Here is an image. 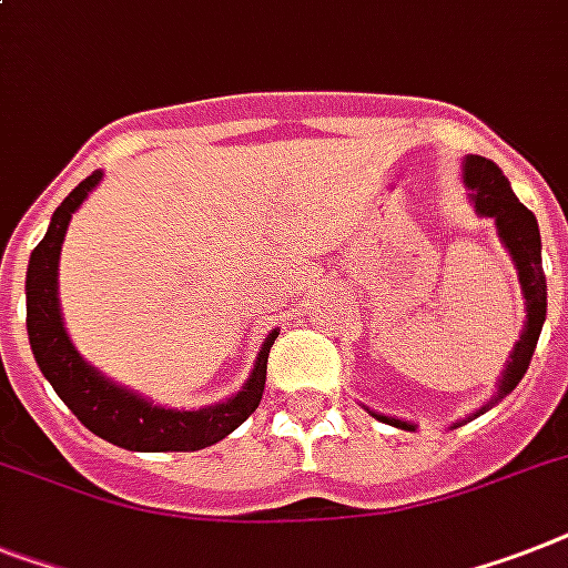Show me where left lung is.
Here are the masks:
<instances>
[{
    "mask_svg": "<svg viewBox=\"0 0 568 568\" xmlns=\"http://www.w3.org/2000/svg\"><path fill=\"white\" fill-rule=\"evenodd\" d=\"M464 186L469 189V201L476 206L478 215L496 221V230H499L501 244L508 247L510 260L516 265V274H519V285H523L525 297V329L523 338L516 341L514 353H510V362L505 367L499 379V390L493 394V399L484 408H478L473 417L484 414L493 405H499L510 390L519 385V379L528 371L531 364L534 349H537L539 332H542V321H546V274H542V244H539V227L534 212L525 204H519V197L514 195L508 178L501 174V169L487 156L469 154L464 160ZM373 417L388 423V426L405 428V432H414V423H405V419L385 417V414L371 412Z\"/></svg>",
    "mask_w": 568,
    "mask_h": 568,
    "instance_id": "8db88e82",
    "label": "left lung"
}]
</instances>
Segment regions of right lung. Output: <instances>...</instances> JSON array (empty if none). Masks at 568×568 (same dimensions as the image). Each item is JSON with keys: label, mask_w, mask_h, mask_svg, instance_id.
<instances>
[{"label": "right lung", "mask_w": 568, "mask_h": 568, "mask_svg": "<svg viewBox=\"0 0 568 568\" xmlns=\"http://www.w3.org/2000/svg\"><path fill=\"white\" fill-rule=\"evenodd\" d=\"M101 183V172L81 180L63 204L54 210L52 224L43 242L31 251L29 274H26V326H29L31 353L37 367L52 382L54 394L69 405L92 435L113 446L131 452H195L219 444L230 432H236L262 403L268 353L276 341V329L262 341L253 373L236 396L227 403L206 405L197 412H178L154 405L145 396L122 388L108 376H101L92 364L81 358L67 335L58 303V260L60 244L67 236L69 219L87 195Z\"/></svg>", "instance_id": "1"}]
</instances>
